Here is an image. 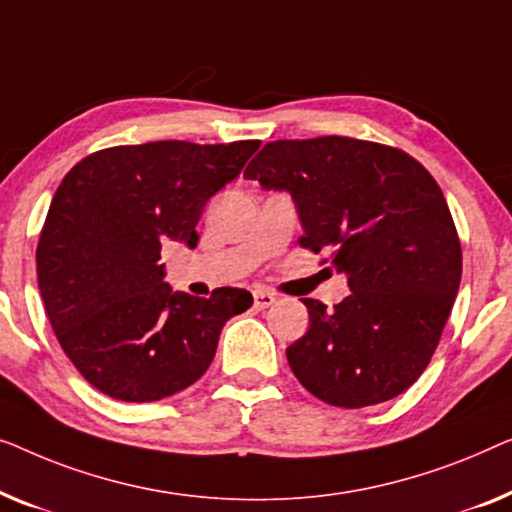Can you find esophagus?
<instances>
[{
  "instance_id": "34e87169",
  "label": "esophagus",
  "mask_w": 512,
  "mask_h": 512,
  "mask_svg": "<svg viewBox=\"0 0 512 512\" xmlns=\"http://www.w3.org/2000/svg\"><path fill=\"white\" fill-rule=\"evenodd\" d=\"M271 304H276V294L269 290H262V287L253 290V306L257 311H264V308H269Z\"/></svg>"
}]
</instances>
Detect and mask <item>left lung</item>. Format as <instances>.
Returning <instances> with one entry per match:
<instances>
[{"mask_svg":"<svg viewBox=\"0 0 512 512\" xmlns=\"http://www.w3.org/2000/svg\"><path fill=\"white\" fill-rule=\"evenodd\" d=\"M243 176L290 192L299 246L331 253L348 276L334 311L301 299L311 327L287 348L299 383L338 408L406 392L434 357L462 280V243L434 176L399 148L350 136L271 141Z\"/></svg>","mask_w":512,"mask_h":512,"instance_id":"8db88e82","label":"left lung"}]
</instances>
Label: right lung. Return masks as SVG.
I'll return each instance as SVG.
<instances>
[{
  "mask_svg": "<svg viewBox=\"0 0 512 512\" xmlns=\"http://www.w3.org/2000/svg\"><path fill=\"white\" fill-rule=\"evenodd\" d=\"M259 141H153L97 150L62 178L37 246L46 315L64 355L99 392L157 401L204 376L220 331L253 294L171 292L162 241L194 248L206 201Z\"/></svg>",
  "mask_w": 512,
  "mask_h": 512,
  "instance_id": "obj_1",
  "label": "right lung"
}]
</instances>
